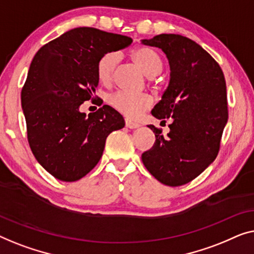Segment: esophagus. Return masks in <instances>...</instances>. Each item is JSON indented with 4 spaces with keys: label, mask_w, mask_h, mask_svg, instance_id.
Returning <instances> with one entry per match:
<instances>
[{
    "label": "esophagus",
    "mask_w": 254,
    "mask_h": 254,
    "mask_svg": "<svg viewBox=\"0 0 254 254\" xmlns=\"http://www.w3.org/2000/svg\"><path fill=\"white\" fill-rule=\"evenodd\" d=\"M126 127H128V128H137V127H140V126H139L138 123H135V122H132L131 120L127 119V120H126Z\"/></svg>",
    "instance_id": "obj_1"
}]
</instances>
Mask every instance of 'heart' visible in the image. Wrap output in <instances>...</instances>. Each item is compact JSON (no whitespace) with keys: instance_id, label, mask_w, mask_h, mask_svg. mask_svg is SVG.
Instances as JSON below:
<instances>
[{"instance_id":"1","label":"heart","mask_w":254,"mask_h":254,"mask_svg":"<svg viewBox=\"0 0 254 254\" xmlns=\"http://www.w3.org/2000/svg\"><path fill=\"white\" fill-rule=\"evenodd\" d=\"M131 59L140 67L147 77H155L162 70V61L151 48L137 47L131 52ZM119 55L110 52L102 55L96 64V72L101 83L108 84L113 80ZM109 103L117 112L130 119H138L144 110L152 105V98L147 94H131L127 92H116L109 96Z\"/></svg>"}]
</instances>
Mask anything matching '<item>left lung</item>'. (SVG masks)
Wrapping results in <instances>:
<instances>
[{"label": "left lung", "mask_w": 254, "mask_h": 254, "mask_svg": "<svg viewBox=\"0 0 254 254\" xmlns=\"http://www.w3.org/2000/svg\"><path fill=\"white\" fill-rule=\"evenodd\" d=\"M141 42L161 49L170 65L169 85L152 115L162 122L174 119L167 137L147 126L155 142L141 160L162 184L180 187L199 176L220 151L228 122L226 79L219 63L187 37L159 34Z\"/></svg>", "instance_id": "left-lung-1"}]
</instances>
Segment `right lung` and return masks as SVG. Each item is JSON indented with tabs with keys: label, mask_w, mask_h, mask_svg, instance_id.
<instances>
[{
	"label": "right lung",
	"mask_w": 254,
	"mask_h": 254,
	"mask_svg": "<svg viewBox=\"0 0 254 254\" xmlns=\"http://www.w3.org/2000/svg\"><path fill=\"white\" fill-rule=\"evenodd\" d=\"M131 42L126 35L77 27L42 46L32 60L21 90L27 140L37 161L57 180L87 175L101 159L109 133L126 126L108 105L88 116L79 107L94 96L100 57Z\"/></svg>",
	"instance_id": "obj_1"
}]
</instances>
